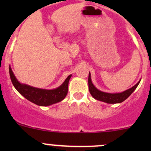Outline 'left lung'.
<instances>
[{"label":"left lung","instance_id":"8db88e82","mask_svg":"<svg viewBox=\"0 0 151 151\" xmlns=\"http://www.w3.org/2000/svg\"><path fill=\"white\" fill-rule=\"evenodd\" d=\"M140 80L136 85H134L132 88H129V89L126 90V91H123V92L106 93L99 91V90H98L94 86L92 81H91V73L89 72V76H88V88H89L90 93L91 94V96L95 99L107 103V104H118V103H121L123 101H125L135 91L137 87L138 86V85L140 83Z\"/></svg>","mask_w":151,"mask_h":151}]
</instances>
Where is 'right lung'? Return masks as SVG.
Wrapping results in <instances>:
<instances>
[{"instance_id": "add662e5", "label": "right lung", "mask_w": 151, "mask_h": 151, "mask_svg": "<svg viewBox=\"0 0 151 151\" xmlns=\"http://www.w3.org/2000/svg\"><path fill=\"white\" fill-rule=\"evenodd\" d=\"M9 74L14 87L22 96L33 104L43 106L56 104L64 99L68 93V82L71 77V74L68 75L65 81L58 88L52 90H47L20 83L14 74L10 66Z\"/></svg>"}]
</instances>
